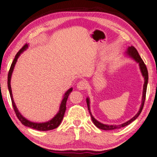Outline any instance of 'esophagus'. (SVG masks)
Returning <instances> with one entry per match:
<instances>
[{
  "instance_id": "34e87169",
  "label": "esophagus",
  "mask_w": 157,
  "mask_h": 157,
  "mask_svg": "<svg viewBox=\"0 0 157 157\" xmlns=\"http://www.w3.org/2000/svg\"><path fill=\"white\" fill-rule=\"evenodd\" d=\"M77 88L79 90H85L86 88V83L84 81H79L78 84H77Z\"/></svg>"
}]
</instances>
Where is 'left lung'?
<instances>
[{"label": "left lung", "instance_id": "obj_1", "mask_svg": "<svg viewBox=\"0 0 157 157\" xmlns=\"http://www.w3.org/2000/svg\"><path fill=\"white\" fill-rule=\"evenodd\" d=\"M126 56H128L129 58H132L133 60L136 61L137 63L139 64L140 66V69L141 71V73H142V75L144 77V84L143 86V94H142V103H141L140 105V108L139 109V111L135 115L133 118L131 119H130L129 121H128L127 122H124L120 125H116V124H103L101 122H99L98 121H97L95 119L93 116L92 115L91 112H90V99L89 98L87 97L86 98V103H87V106H88V109L89 113H90L92 121H93V123L94 124V125L96 126L97 127H98L100 129L102 130H105V131H108V130H113V129H117V128H120L122 127H126L130 123H131L132 122L134 121L138 116H140V114L141 113L142 111L143 107L144 105V102H145V99H146V90H147V85H148V70H147L146 66V64H144L143 60L142 59V58L140 57V56L138 54V52L137 51V50L133 46H131V47H128L127 52H126Z\"/></svg>", "mask_w": 157, "mask_h": 157}]
</instances>
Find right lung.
<instances>
[{"mask_svg": "<svg viewBox=\"0 0 157 157\" xmlns=\"http://www.w3.org/2000/svg\"><path fill=\"white\" fill-rule=\"evenodd\" d=\"M29 47V45L26 44L25 45H24V47L20 49V51L17 52L15 55L14 60L12 63L10 69H9V71L8 73V79H7V84H8V89L9 91V94H10V97H11V102H12V105H13V109L15 112V114H16L17 118L20 120V121L21 122V124H24L26 127H30L31 128H34V129L38 130V131H50L54 129V128H57L58 126L60 125V122H62L64 113H65L66 111V103H67V99H68V97L69 94L71 93V91L73 90V88H69L68 90H67L65 93H64V96H63V99L61 101L60 105V108H59V111L56 113V116L54 117L51 119L50 121H49L48 122H33L29 121L26 118H25L24 116L21 114L20 112L18 111V109L17 108L16 105H15V103L13 101V95H12V90H11V75H12V73L13 71V69L15 67V64H16V62L17 60V58H19L20 56V54L22 53L24 51H25L26 49Z\"/></svg>", "mask_w": 157, "mask_h": 157, "instance_id": "right-lung-1", "label": "right lung"}]
</instances>
